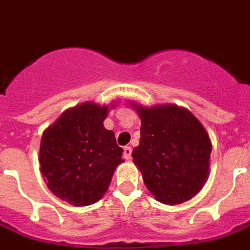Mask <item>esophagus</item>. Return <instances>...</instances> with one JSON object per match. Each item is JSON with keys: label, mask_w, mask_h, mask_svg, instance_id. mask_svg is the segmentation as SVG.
Instances as JSON below:
<instances>
[{"label": "esophagus", "mask_w": 250, "mask_h": 250, "mask_svg": "<svg viewBox=\"0 0 250 250\" xmlns=\"http://www.w3.org/2000/svg\"><path fill=\"white\" fill-rule=\"evenodd\" d=\"M131 152H133L131 147L124 148V157H125V160H130V157H131Z\"/></svg>", "instance_id": "34e87169"}]
</instances>
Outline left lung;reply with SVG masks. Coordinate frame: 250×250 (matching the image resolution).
<instances>
[{
  "label": "left lung",
  "instance_id": "obj_1",
  "mask_svg": "<svg viewBox=\"0 0 250 250\" xmlns=\"http://www.w3.org/2000/svg\"><path fill=\"white\" fill-rule=\"evenodd\" d=\"M142 120L133 162L158 202L180 204L198 194L209 175L211 139L189 110L176 104L130 103Z\"/></svg>",
  "mask_w": 250,
  "mask_h": 250
}]
</instances>
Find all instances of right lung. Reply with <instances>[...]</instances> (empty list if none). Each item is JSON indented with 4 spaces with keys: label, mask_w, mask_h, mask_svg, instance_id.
I'll return each mask as SVG.
<instances>
[{
    "label": "right lung",
    "mask_w": 250,
    "mask_h": 250,
    "mask_svg": "<svg viewBox=\"0 0 250 250\" xmlns=\"http://www.w3.org/2000/svg\"><path fill=\"white\" fill-rule=\"evenodd\" d=\"M108 110L93 102L78 104L63 111L42 135L39 165L47 187L76 207L100 201L124 162L115 133L103 126Z\"/></svg>",
    "instance_id": "obj_1"
}]
</instances>
